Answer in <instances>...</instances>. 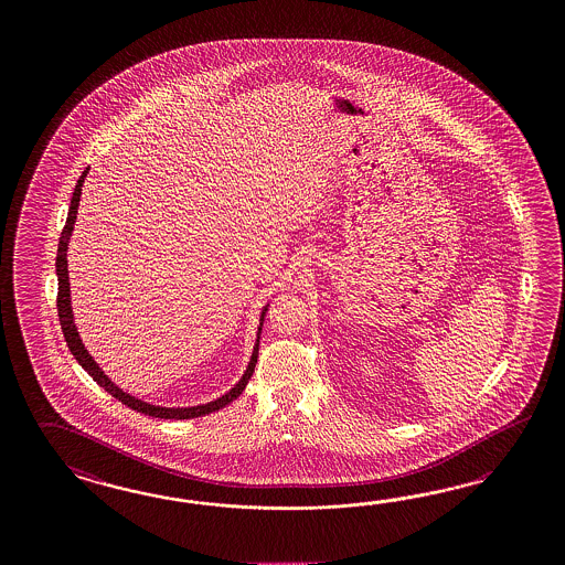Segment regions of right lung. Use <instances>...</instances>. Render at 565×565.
Masks as SVG:
<instances>
[{
    "label": "right lung",
    "mask_w": 565,
    "mask_h": 565,
    "mask_svg": "<svg viewBox=\"0 0 565 565\" xmlns=\"http://www.w3.org/2000/svg\"><path fill=\"white\" fill-rule=\"evenodd\" d=\"M88 169L82 173L78 183H76V190L72 195V202H70V212H67V221H65L64 231H62V237H60V247H57V262H55V268H57V316H60V323H62V332H64L65 342H67V349L72 351V355L76 356V361L81 363L84 370L88 371V375L97 382L98 386L105 387L114 398H117L119 403L126 404L131 411H138V413H145L148 417H159V419H195V417H202V415H209L214 413L218 408H223L226 404L233 403L239 394H242L249 377L254 375L256 370V363H258V351H259V332H262V326H264V316L268 311V306L262 309V316H259V328L258 339H256V347H254V353L249 359V365L243 373L242 380L235 384V387H231L226 392L225 396L216 398L209 404H200V406H188V408H167V406H154V404L145 403V401H138L136 396H129L128 392H124L121 387L115 386L114 382L105 375V371L98 367L95 363V359L88 355V351L84 349L82 344L81 334L76 330V323H74V313H72V301H70V276H67V243L72 237V231H74V223H76V214H78V204H81L82 183L86 178Z\"/></svg>",
    "instance_id": "1"
}]
</instances>
